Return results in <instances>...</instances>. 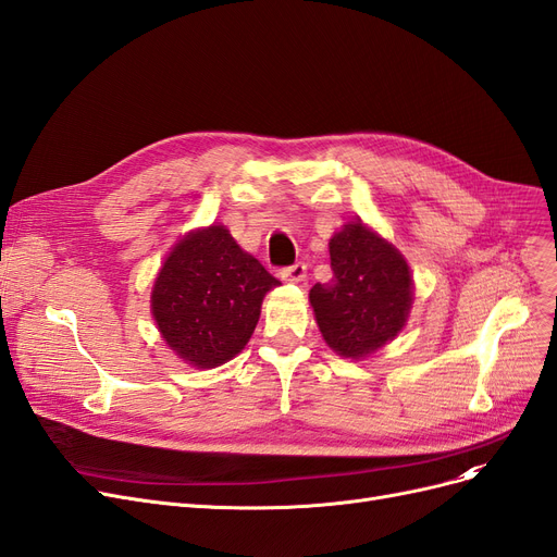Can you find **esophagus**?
I'll use <instances>...</instances> for the list:
<instances>
[{
    "label": "esophagus",
    "mask_w": 557,
    "mask_h": 557,
    "mask_svg": "<svg viewBox=\"0 0 557 557\" xmlns=\"http://www.w3.org/2000/svg\"><path fill=\"white\" fill-rule=\"evenodd\" d=\"M280 277L286 282H302L307 277V265L302 261H298L294 265H286L280 271Z\"/></svg>",
    "instance_id": "obj_1"
}]
</instances>
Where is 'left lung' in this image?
Instances as JSON below:
<instances>
[{
    "mask_svg": "<svg viewBox=\"0 0 557 557\" xmlns=\"http://www.w3.org/2000/svg\"><path fill=\"white\" fill-rule=\"evenodd\" d=\"M333 277L317 282L310 302L325 344L360 360L393 342L413 305V277L401 252L360 220L331 238Z\"/></svg>",
    "mask_w": 557,
    "mask_h": 557,
    "instance_id": "left-lung-1",
    "label": "left lung"
}]
</instances>
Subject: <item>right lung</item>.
I'll list each match as a JSON object with an SVG mask.
<instances>
[{"label": "right lung", "instance_id": "add662e5", "mask_svg": "<svg viewBox=\"0 0 557 557\" xmlns=\"http://www.w3.org/2000/svg\"><path fill=\"white\" fill-rule=\"evenodd\" d=\"M222 224L193 232L164 259L151 292L162 339L193 367L211 369L250 342L265 292L277 286Z\"/></svg>", "mask_w": 557, "mask_h": 557}]
</instances>
